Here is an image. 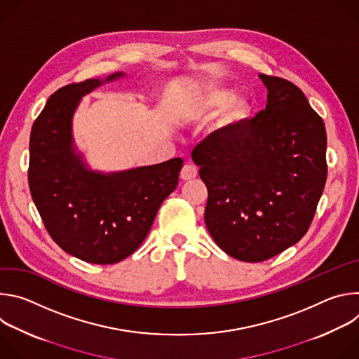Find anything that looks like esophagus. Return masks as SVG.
Masks as SVG:
<instances>
[{"instance_id": "obj_1", "label": "esophagus", "mask_w": 359, "mask_h": 359, "mask_svg": "<svg viewBox=\"0 0 359 359\" xmlns=\"http://www.w3.org/2000/svg\"><path fill=\"white\" fill-rule=\"evenodd\" d=\"M197 176V168L190 165V163H186L182 170H180V179L182 180H191Z\"/></svg>"}]
</instances>
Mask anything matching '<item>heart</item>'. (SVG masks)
Listing matches in <instances>:
<instances>
[{"instance_id": "heart-1", "label": "heart", "mask_w": 359, "mask_h": 359, "mask_svg": "<svg viewBox=\"0 0 359 359\" xmlns=\"http://www.w3.org/2000/svg\"><path fill=\"white\" fill-rule=\"evenodd\" d=\"M227 96H229V92H226L223 89L210 90L208 93V96L204 97L203 107L204 108L217 107V105L223 104V100H226ZM245 115H247V104H245V100H243L241 97H231L230 100L226 102L223 109H222V118L224 122H229V123L238 122Z\"/></svg>"}]
</instances>
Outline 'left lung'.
I'll return each mask as SVG.
<instances>
[{
  "label": "left lung",
  "mask_w": 359,
  "mask_h": 359,
  "mask_svg": "<svg viewBox=\"0 0 359 359\" xmlns=\"http://www.w3.org/2000/svg\"><path fill=\"white\" fill-rule=\"evenodd\" d=\"M267 105L191 151L209 191L204 222L231 257L259 263L309 231L327 180V132L292 82L260 74Z\"/></svg>",
  "instance_id": "8db88e82"
}]
</instances>
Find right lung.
<instances>
[{"label":"right lung","instance_id":"add662e5","mask_svg":"<svg viewBox=\"0 0 359 359\" xmlns=\"http://www.w3.org/2000/svg\"><path fill=\"white\" fill-rule=\"evenodd\" d=\"M104 82L86 79L60 88L29 137L28 183L43 226L65 252L92 264H115L137 250L183 166L175 158L109 175L88 169L72 144V116L81 97Z\"/></svg>","mask_w":359,"mask_h":359}]
</instances>
